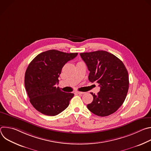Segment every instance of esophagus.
I'll use <instances>...</instances> for the list:
<instances>
[{"mask_svg": "<svg viewBox=\"0 0 151 151\" xmlns=\"http://www.w3.org/2000/svg\"><path fill=\"white\" fill-rule=\"evenodd\" d=\"M76 93H77L78 94H83L85 93L84 92H81V91H76Z\"/></svg>", "mask_w": 151, "mask_h": 151, "instance_id": "esophagus-1", "label": "esophagus"}]
</instances>
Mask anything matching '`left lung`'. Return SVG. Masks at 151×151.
Returning <instances> with one entry per match:
<instances>
[{
	"label": "left lung",
	"mask_w": 151,
	"mask_h": 151,
	"mask_svg": "<svg viewBox=\"0 0 151 151\" xmlns=\"http://www.w3.org/2000/svg\"><path fill=\"white\" fill-rule=\"evenodd\" d=\"M87 64L90 82L99 83L100 91L87 105L90 111L99 116L115 112L123 104L129 87L128 71L122 61L105 51L81 53Z\"/></svg>",
	"instance_id": "1"
}]
</instances>
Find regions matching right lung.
<instances>
[{
  "mask_svg": "<svg viewBox=\"0 0 151 151\" xmlns=\"http://www.w3.org/2000/svg\"><path fill=\"white\" fill-rule=\"evenodd\" d=\"M78 53L51 50L38 54L29 64L24 77L25 88L35 108L48 116H55L69 104L74 94L64 93L56 87L61 69Z\"/></svg>",
  "mask_w": 151,
  "mask_h": 151,
  "instance_id": "1",
  "label": "right lung"
}]
</instances>
